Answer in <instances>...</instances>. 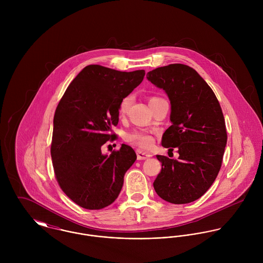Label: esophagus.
<instances>
[{
	"instance_id": "34e87169",
	"label": "esophagus",
	"mask_w": 263,
	"mask_h": 263,
	"mask_svg": "<svg viewBox=\"0 0 263 263\" xmlns=\"http://www.w3.org/2000/svg\"><path fill=\"white\" fill-rule=\"evenodd\" d=\"M137 157H138V160H146V159L151 158L152 155L147 152L139 150L137 151Z\"/></svg>"
}]
</instances>
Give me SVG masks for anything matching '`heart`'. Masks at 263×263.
I'll return each instance as SVG.
<instances>
[{
  "instance_id": "heart-1",
  "label": "heart",
  "mask_w": 263,
  "mask_h": 263,
  "mask_svg": "<svg viewBox=\"0 0 263 263\" xmlns=\"http://www.w3.org/2000/svg\"><path fill=\"white\" fill-rule=\"evenodd\" d=\"M155 99H158V98H152L150 101L155 100ZM133 100H134L133 96L128 95L120 101L119 108H118L119 115H124L125 113L127 112V110L129 109L132 103H133ZM125 141L133 144V145L142 147V148H148V147H150L152 143H153V139H152L151 136H149L148 134H145V133H141V132H134V133H130V134L126 135L125 136Z\"/></svg>"
}]
</instances>
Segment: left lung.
I'll return each instance as SVG.
<instances>
[{
    "mask_svg": "<svg viewBox=\"0 0 263 263\" xmlns=\"http://www.w3.org/2000/svg\"><path fill=\"white\" fill-rule=\"evenodd\" d=\"M147 79L165 91L171 104L172 124L162 146L179 154L177 160L157 155L162 170L153 183L155 191L171 203L192 202L212 186L222 166L227 145L222 108L206 82L186 65L157 68Z\"/></svg>",
    "mask_w": 263,
    "mask_h": 263,
    "instance_id": "left-lung-1",
    "label": "left lung"
}]
</instances>
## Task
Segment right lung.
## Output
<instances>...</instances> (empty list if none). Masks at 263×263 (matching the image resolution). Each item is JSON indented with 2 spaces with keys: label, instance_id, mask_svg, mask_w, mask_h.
<instances>
[{
  "label": "right lung",
  "instance_id": "1",
  "mask_svg": "<svg viewBox=\"0 0 263 263\" xmlns=\"http://www.w3.org/2000/svg\"><path fill=\"white\" fill-rule=\"evenodd\" d=\"M145 71L85 67L67 88L53 117L50 154L57 180L78 205L101 210L117 198L125 172L137 160L122 144L108 155L101 147L115 138L120 101L137 88Z\"/></svg>",
  "mask_w": 263,
  "mask_h": 263
}]
</instances>
